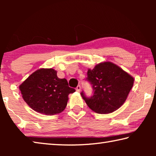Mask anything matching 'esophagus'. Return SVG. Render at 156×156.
<instances>
[{
    "label": "esophagus",
    "mask_w": 156,
    "mask_h": 156,
    "mask_svg": "<svg viewBox=\"0 0 156 156\" xmlns=\"http://www.w3.org/2000/svg\"><path fill=\"white\" fill-rule=\"evenodd\" d=\"M80 90H81V87H80V85H78L77 87H76V91H78V92H80Z\"/></svg>",
    "instance_id": "34e87169"
}]
</instances>
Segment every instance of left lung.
<instances>
[{"mask_svg":"<svg viewBox=\"0 0 156 156\" xmlns=\"http://www.w3.org/2000/svg\"><path fill=\"white\" fill-rule=\"evenodd\" d=\"M94 94L81 96L90 109L98 113H109L122 106L133 87L134 78L119 66L112 62H100L93 69H89L87 78Z\"/></svg>","mask_w":156,"mask_h":156,"instance_id":"1","label":"left lung"}]
</instances>
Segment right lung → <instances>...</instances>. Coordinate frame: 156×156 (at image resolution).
<instances>
[{"label":"right lung","mask_w":156,"mask_h":156,"mask_svg":"<svg viewBox=\"0 0 156 156\" xmlns=\"http://www.w3.org/2000/svg\"><path fill=\"white\" fill-rule=\"evenodd\" d=\"M25 102L31 109L52 115L64 111L69 94L75 89L69 87L65 78H59L54 69L41 68L31 73L19 86Z\"/></svg>","instance_id":"1"}]
</instances>
